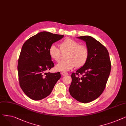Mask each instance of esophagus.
Instances as JSON below:
<instances>
[{
	"mask_svg": "<svg viewBox=\"0 0 126 126\" xmlns=\"http://www.w3.org/2000/svg\"><path fill=\"white\" fill-rule=\"evenodd\" d=\"M61 74L63 75V76H66V75H68V73H67V72H61Z\"/></svg>",
	"mask_w": 126,
	"mask_h": 126,
	"instance_id": "34e87169",
	"label": "esophagus"
}]
</instances>
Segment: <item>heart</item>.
<instances>
[{"mask_svg": "<svg viewBox=\"0 0 126 126\" xmlns=\"http://www.w3.org/2000/svg\"><path fill=\"white\" fill-rule=\"evenodd\" d=\"M60 47L52 44L48 48L50 57L57 62H59L61 59V50L62 52H67L66 55V60L56 66L57 70L68 71L75 66L77 68L81 67L87 63L89 57V51L86 46L79 45L77 41L67 38L61 42Z\"/></svg>", "mask_w": 126, "mask_h": 126, "instance_id": "b5f03b06", "label": "heart"}]
</instances>
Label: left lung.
I'll use <instances>...</instances> for the list:
<instances>
[{
	"label": "left lung",
	"mask_w": 126,
	"mask_h": 126,
	"mask_svg": "<svg viewBox=\"0 0 126 126\" xmlns=\"http://www.w3.org/2000/svg\"><path fill=\"white\" fill-rule=\"evenodd\" d=\"M86 42L89 51L87 63L71 74L69 87L71 96L81 103H89L102 94L111 70L107 48L90 36L78 37Z\"/></svg>",
	"instance_id": "obj_1"
}]
</instances>
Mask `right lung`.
I'll list each match as a JSON object with an SVG mask.
<instances>
[{"mask_svg":"<svg viewBox=\"0 0 126 126\" xmlns=\"http://www.w3.org/2000/svg\"><path fill=\"white\" fill-rule=\"evenodd\" d=\"M63 36L43 31L23 44L18 60L19 82L24 93L30 99L40 100L48 96L61 78L59 72L47 71L54 66L48 54L49 47Z\"/></svg>","mask_w":126,"mask_h":126,"instance_id":"1","label":"right lung"}]
</instances>
